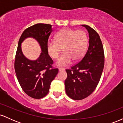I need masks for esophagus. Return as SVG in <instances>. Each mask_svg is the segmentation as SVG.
Listing matches in <instances>:
<instances>
[{
    "label": "esophagus",
    "mask_w": 123,
    "mask_h": 123,
    "mask_svg": "<svg viewBox=\"0 0 123 123\" xmlns=\"http://www.w3.org/2000/svg\"><path fill=\"white\" fill-rule=\"evenodd\" d=\"M65 70V69L64 68H59L58 69V70H59V72H62V71H64V70Z\"/></svg>",
    "instance_id": "1"
}]
</instances>
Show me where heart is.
Returning a JSON list of instances; mask_svg holds the SVG:
<instances>
[{"label": "heart", "mask_w": 123, "mask_h": 123, "mask_svg": "<svg viewBox=\"0 0 123 123\" xmlns=\"http://www.w3.org/2000/svg\"><path fill=\"white\" fill-rule=\"evenodd\" d=\"M88 37L83 31L63 29L55 36V40H49L47 43V50L49 55L55 60L58 57L62 49L63 53L56 62L61 67L70 65L72 60L80 61L84 57L87 46Z\"/></svg>", "instance_id": "heart-1"}]
</instances>
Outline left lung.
<instances>
[{"label": "left lung", "instance_id": "obj_1", "mask_svg": "<svg viewBox=\"0 0 123 123\" xmlns=\"http://www.w3.org/2000/svg\"><path fill=\"white\" fill-rule=\"evenodd\" d=\"M88 31L89 45L85 55L79 62L66 69L65 81L66 93L74 100L86 98L95 90L104 67L102 42L96 31L87 25H81Z\"/></svg>", "mask_w": 123, "mask_h": 123}]
</instances>
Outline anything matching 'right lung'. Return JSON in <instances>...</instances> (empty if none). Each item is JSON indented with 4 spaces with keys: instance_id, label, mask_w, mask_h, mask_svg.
<instances>
[{
    "instance_id": "right-lung-1",
    "label": "right lung",
    "mask_w": 123,
    "mask_h": 123,
    "mask_svg": "<svg viewBox=\"0 0 123 123\" xmlns=\"http://www.w3.org/2000/svg\"><path fill=\"white\" fill-rule=\"evenodd\" d=\"M53 31L52 25L39 23L24 31L18 42L15 59V71L23 91L35 99L43 98L49 93L51 83L57 76L58 69L53 68V61L47 50L49 36ZM27 38L37 41L41 49L39 57L31 60L23 55L21 44Z\"/></svg>"
}]
</instances>
